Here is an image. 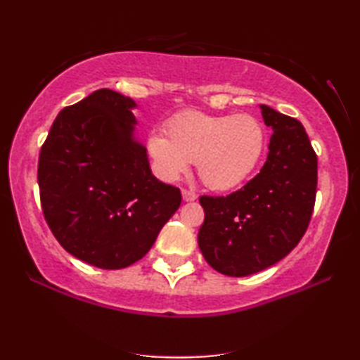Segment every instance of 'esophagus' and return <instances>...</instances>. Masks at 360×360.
<instances>
[{"instance_id": "1", "label": "esophagus", "mask_w": 360, "mask_h": 360, "mask_svg": "<svg viewBox=\"0 0 360 360\" xmlns=\"http://www.w3.org/2000/svg\"><path fill=\"white\" fill-rule=\"evenodd\" d=\"M181 196H184V201H186V202H191V201H195V199H198L196 193L191 190H181Z\"/></svg>"}]
</instances>
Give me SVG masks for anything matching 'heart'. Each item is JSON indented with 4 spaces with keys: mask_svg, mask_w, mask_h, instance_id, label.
Masks as SVG:
<instances>
[{
    "mask_svg": "<svg viewBox=\"0 0 360 360\" xmlns=\"http://www.w3.org/2000/svg\"><path fill=\"white\" fill-rule=\"evenodd\" d=\"M167 135H153L148 151L159 175L174 181L191 162L204 185L230 191L250 179L265 148L264 127L250 114L209 115L184 112L170 120Z\"/></svg>",
    "mask_w": 360,
    "mask_h": 360,
    "instance_id": "obj_1",
    "label": "heart"
}]
</instances>
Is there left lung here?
Returning <instances> with one entry per match:
<instances>
[{
  "instance_id": "left-lung-1",
  "label": "left lung",
  "mask_w": 360,
  "mask_h": 360,
  "mask_svg": "<svg viewBox=\"0 0 360 360\" xmlns=\"http://www.w3.org/2000/svg\"><path fill=\"white\" fill-rule=\"evenodd\" d=\"M261 109L274 130L261 172L230 195L199 198V250L229 276L261 272L291 252L306 233L317 195V154L302 124L265 104Z\"/></svg>"
}]
</instances>
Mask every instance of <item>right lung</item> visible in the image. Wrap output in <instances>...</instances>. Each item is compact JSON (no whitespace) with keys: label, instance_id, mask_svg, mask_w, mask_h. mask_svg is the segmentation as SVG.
Instances as JSON below:
<instances>
[{"label":"right lung","instance_id":"right-lung-1","mask_svg":"<svg viewBox=\"0 0 360 360\" xmlns=\"http://www.w3.org/2000/svg\"><path fill=\"white\" fill-rule=\"evenodd\" d=\"M135 101L101 88L54 119L38 158L43 215L65 251L117 270L145 256L181 202L134 138Z\"/></svg>","mask_w":360,"mask_h":360}]
</instances>
